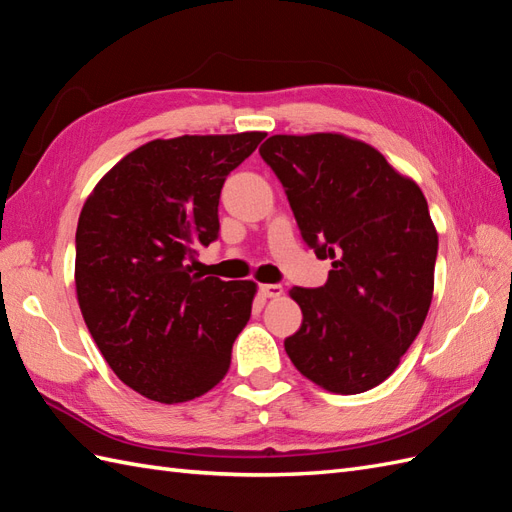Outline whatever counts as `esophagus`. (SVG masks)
<instances>
[{
    "label": "esophagus",
    "instance_id": "esophagus-1",
    "mask_svg": "<svg viewBox=\"0 0 512 512\" xmlns=\"http://www.w3.org/2000/svg\"><path fill=\"white\" fill-rule=\"evenodd\" d=\"M259 292L266 298H279L283 294V285L281 283H264V285H259Z\"/></svg>",
    "mask_w": 512,
    "mask_h": 512
}]
</instances>
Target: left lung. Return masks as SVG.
Segmentation results:
<instances>
[{
  "label": "left lung",
  "instance_id": "obj_1",
  "mask_svg": "<svg viewBox=\"0 0 512 512\" xmlns=\"http://www.w3.org/2000/svg\"><path fill=\"white\" fill-rule=\"evenodd\" d=\"M259 155L283 183L300 235L333 259L285 339L296 370L333 393L381 385L426 320L439 238L422 190L370 144L342 134L270 136Z\"/></svg>",
  "mask_w": 512,
  "mask_h": 512
}]
</instances>
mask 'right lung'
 Masks as SVG:
<instances>
[{
	"mask_svg": "<svg viewBox=\"0 0 512 512\" xmlns=\"http://www.w3.org/2000/svg\"><path fill=\"white\" fill-rule=\"evenodd\" d=\"M264 131L151 140L88 196L75 233V290L112 372L144 398L175 404L225 378L251 318L253 281L192 272L218 240L220 190Z\"/></svg>",
	"mask_w": 512,
	"mask_h": 512,
	"instance_id": "1",
	"label": "right lung"
}]
</instances>
